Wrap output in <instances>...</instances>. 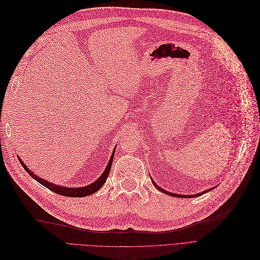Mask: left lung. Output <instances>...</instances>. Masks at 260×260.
<instances>
[{"label":"left lung","instance_id":"obj_1","mask_svg":"<svg viewBox=\"0 0 260 260\" xmlns=\"http://www.w3.org/2000/svg\"><path fill=\"white\" fill-rule=\"evenodd\" d=\"M152 183H153V185H154V186L158 189V190H160V191H162V192H164V193H166V194H169V196H174V197H182V198H186V197H198V196H200V194H203L205 191H208V190H205V191H202V192H200V193H197V194H191V196H186V194H177V193H172V192H169V191H166V190H164V189H162V188H160V187H158L157 186V185H156V183H154V181L152 180Z\"/></svg>","mask_w":260,"mask_h":260}]
</instances>
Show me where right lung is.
I'll return each mask as SVG.
<instances>
[{
    "label": "right lung",
    "instance_id": "obj_1",
    "mask_svg": "<svg viewBox=\"0 0 260 260\" xmlns=\"http://www.w3.org/2000/svg\"><path fill=\"white\" fill-rule=\"evenodd\" d=\"M114 150H115V148H114ZM113 156H114V151L112 152V155H111V157H110L109 163H108V165H107L105 171L103 172V175H102L100 178H98L95 182H93L92 184L86 185V186H84V187H78V188H77V187H63V186H58V185H56V184H53V183H51V182L45 181V180L41 179L40 177L34 175L32 172L26 167V165L23 163V160H21L20 157H19V160H20L21 165L23 166V168L27 171V174H28L31 178H34L37 182H39L41 185H43V186H45V187L48 188L49 190H52V191H54V192H56V193H58V194H61V196H66V197H76V198L79 197V198H80V197H85V196L92 194V193L96 192L97 190L101 189V187L105 184V182L107 181V178H108V176H109V172H110V170H111V165H112V162H113Z\"/></svg>",
    "mask_w": 260,
    "mask_h": 260
}]
</instances>
